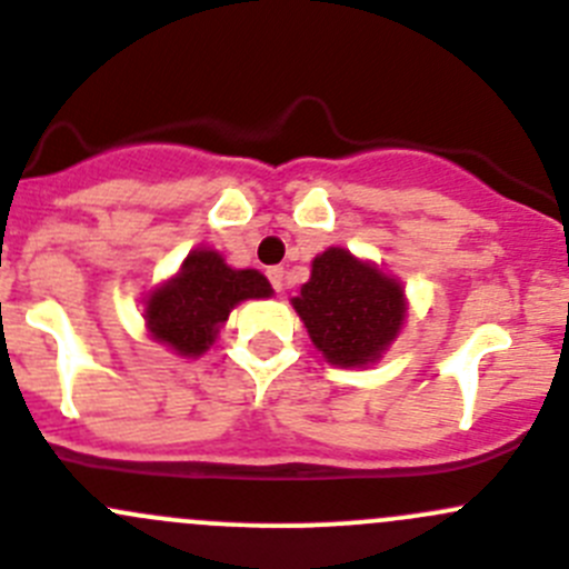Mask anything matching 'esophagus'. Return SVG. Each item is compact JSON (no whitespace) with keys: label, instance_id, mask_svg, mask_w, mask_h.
<instances>
[{"label":"esophagus","instance_id":"34e87169","mask_svg":"<svg viewBox=\"0 0 569 569\" xmlns=\"http://www.w3.org/2000/svg\"><path fill=\"white\" fill-rule=\"evenodd\" d=\"M268 279H270V284L276 288V293H281V290H284V284H288V279H284V268H279V264H276V268H268Z\"/></svg>","mask_w":569,"mask_h":569}]
</instances>
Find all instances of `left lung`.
Segmentation results:
<instances>
[{"mask_svg": "<svg viewBox=\"0 0 569 569\" xmlns=\"http://www.w3.org/2000/svg\"><path fill=\"white\" fill-rule=\"evenodd\" d=\"M290 305L323 360L340 369H366L380 360L408 318L402 281L340 246L312 259L310 279Z\"/></svg>", "mask_w": 569, "mask_h": 569, "instance_id": "8db88e82", "label": "left lung"}]
</instances>
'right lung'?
<instances>
[{
    "label": "right lung",
    "instance_id": "add662e5",
    "mask_svg": "<svg viewBox=\"0 0 569 569\" xmlns=\"http://www.w3.org/2000/svg\"><path fill=\"white\" fill-rule=\"evenodd\" d=\"M270 296L273 288L259 270L231 268L223 253L194 248L170 279L144 293V329L172 355L194 360L218 340L237 305Z\"/></svg>",
    "mask_w": 569,
    "mask_h": 569
}]
</instances>
